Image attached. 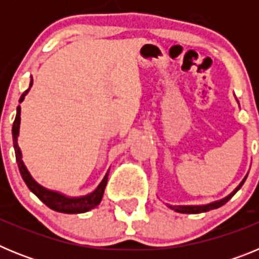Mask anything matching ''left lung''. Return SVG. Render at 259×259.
I'll return each instance as SVG.
<instances>
[{"label":"left lung","mask_w":259,"mask_h":259,"mask_svg":"<svg viewBox=\"0 0 259 259\" xmlns=\"http://www.w3.org/2000/svg\"><path fill=\"white\" fill-rule=\"evenodd\" d=\"M245 179H246V176L244 178V180L240 183L239 187H237V188L235 189L232 193L228 194L227 197L222 198V200H219V201H215V202L207 203V205H197V206H171V205H167V206L170 207V209L175 210V211H178V212H183V214H200V212H206V211H209V210H212V209H218V207L223 206L224 203L233 197V194L236 193V192L241 188L242 184H244V182H245Z\"/></svg>","instance_id":"left-lung-1"}]
</instances>
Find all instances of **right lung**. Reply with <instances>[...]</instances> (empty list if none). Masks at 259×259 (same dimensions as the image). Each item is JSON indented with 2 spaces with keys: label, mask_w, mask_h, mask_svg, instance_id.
<instances>
[{
  "label": "right lung",
  "mask_w": 259,
  "mask_h": 259,
  "mask_svg": "<svg viewBox=\"0 0 259 259\" xmlns=\"http://www.w3.org/2000/svg\"><path fill=\"white\" fill-rule=\"evenodd\" d=\"M32 83L33 80H31V84H29V88L27 89L26 92L23 93L19 98V102H23L26 95L28 93V91L31 89ZM19 125H20V106L17 107V116H15V120H14L13 124V143H14V149H15V157H17L18 166H19L20 175H22L23 180L27 184V187L29 188V191L32 193H35L38 198H40L42 202L47 205L48 207H50L52 210H56L58 212H66V214H79V212H85L89 211L91 209H95L98 203L101 202L102 196H104L105 187L107 184V176L109 172L105 175V178L102 179V182L100 183L95 192L83 196V197H67L65 194L58 193V192L49 191V189L41 187L38 183H36L35 180L32 179V176L29 175L27 167L24 166L22 161V152L19 149V145H18V135H19Z\"/></svg>",
  "instance_id": "add662e5"
}]
</instances>
